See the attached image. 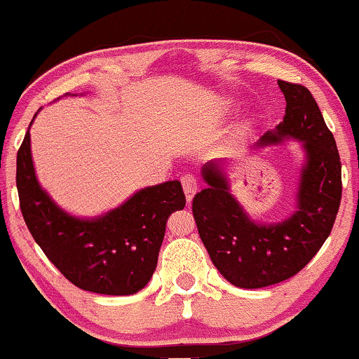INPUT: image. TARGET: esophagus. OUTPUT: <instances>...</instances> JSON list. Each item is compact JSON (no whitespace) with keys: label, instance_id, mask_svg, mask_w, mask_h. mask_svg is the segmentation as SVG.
<instances>
[{"label":"esophagus","instance_id":"1","mask_svg":"<svg viewBox=\"0 0 359 359\" xmlns=\"http://www.w3.org/2000/svg\"><path fill=\"white\" fill-rule=\"evenodd\" d=\"M180 182H182L184 194H185V198H187V202H192L194 195L197 194V189H198V184H197V180H195V177L187 174L180 179Z\"/></svg>","mask_w":359,"mask_h":359}]
</instances>
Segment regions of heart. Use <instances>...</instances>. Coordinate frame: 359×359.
<instances>
[{
	"mask_svg": "<svg viewBox=\"0 0 359 359\" xmlns=\"http://www.w3.org/2000/svg\"><path fill=\"white\" fill-rule=\"evenodd\" d=\"M233 107H235V102L233 101H225V106H224V111L225 112H230ZM248 127H250V122H245V124H242V127H240V130H242V133H245V130H248Z\"/></svg>",
	"mask_w": 359,
	"mask_h": 359,
	"instance_id": "obj_1",
	"label": "heart"
}]
</instances>
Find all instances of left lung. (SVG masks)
I'll list each match as a JSON object with an SVG mask.
<instances>
[{"mask_svg": "<svg viewBox=\"0 0 359 359\" xmlns=\"http://www.w3.org/2000/svg\"><path fill=\"white\" fill-rule=\"evenodd\" d=\"M278 86L287 101L283 122L253 149L300 142L303 162L294 212L276 224L253 220L230 192L229 177L217 161L202 167L207 189L192 202L212 263L238 288L270 287L297 275L328 238L341 201V162L318 104L305 86L287 81Z\"/></svg>", "mask_w": 359, "mask_h": 359, "instance_id": "obj_1", "label": "left lung"}]
</instances>
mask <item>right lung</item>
<instances>
[{
  "label": "right lung",
  "instance_id": "obj_1",
  "mask_svg": "<svg viewBox=\"0 0 359 359\" xmlns=\"http://www.w3.org/2000/svg\"><path fill=\"white\" fill-rule=\"evenodd\" d=\"M29 127L16 157V187L22 219L36 243L81 290L116 297L137 293L157 266L167 219L185 207L182 185L169 180L140 189L93 219L71 215L38 182Z\"/></svg>",
  "mask_w": 359,
  "mask_h": 359
}]
</instances>
